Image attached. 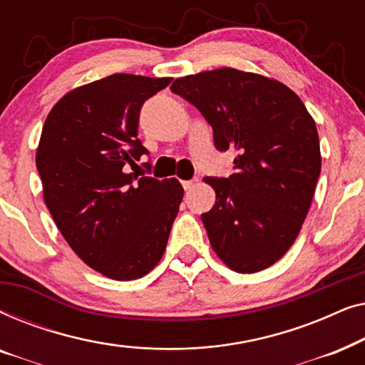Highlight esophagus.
Returning <instances> with one entry per match:
<instances>
[{
	"instance_id": "34e87169",
	"label": "esophagus",
	"mask_w": 365,
	"mask_h": 365,
	"mask_svg": "<svg viewBox=\"0 0 365 365\" xmlns=\"http://www.w3.org/2000/svg\"><path fill=\"white\" fill-rule=\"evenodd\" d=\"M181 184H182V187L186 189V191H189V189H191L194 184H196V179H191V181H182Z\"/></svg>"
}]
</instances>
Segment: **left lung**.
Instances as JSON below:
<instances>
[{"mask_svg": "<svg viewBox=\"0 0 365 365\" xmlns=\"http://www.w3.org/2000/svg\"><path fill=\"white\" fill-rule=\"evenodd\" d=\"M171 91L194 104L219 151L236 153L229 178H204L216 204L201 214L209 242L232 271L259 272L301 232L321 174L316 123L286 84L221 68L178 78Z\"/></svg>", "mask_w": 365, "mask_h": 365, "instance_id": "left-lung-1", "label": "left lung"}]
</instances>
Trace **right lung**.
I'll list each match as a JSON object with an SVG mask.
<instances>
[{
    "instance_id": "add662e5",
    "label": "right lung",
    "mask_w": 365,
    "mask_h": 365,
    "mask_svg": "<svg viewBox=\"0 0 365 365\" xmlns=\"http://www.w3.org/2000/svg\"><path fill=\"white\" fill-rule=\"evenodd\" d=\"M169 83L118 73L73 89L49 111L38 144L43 197L59 232L114 281L156 267L184 196L176 178L128 173L148 154L138 139L141 106Z\"/></svg>"
}]
</instances>
